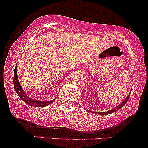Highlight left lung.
I'll list each match as a JSON object with an SVG mask.
<instances>
[{"instance_id": "left-lung-1", "label": "left lung", "mask_w": 148, "mask_h": 148, "mask_svg": "<svg viewBox=\"0 0 148 148\" xmlns=\"http://www.w3.org/2000/svg\"><path fill=\"white\" fill-rule=\"evenodd\" d=\"M130 94H129V95L127 97L126 99L124 100L123 101H122V103H120V104L118 105V106H117L116 107H115V108H113V109L110 110V111L102 112V113H98V112H96V113H97V114H99V115H107V114H110V113H113V112L117 111L118 110L120 109V108H121L123 106H125V103H126L127 102V101H128L129 97H130Z\"/></svg>"}]
</instances>
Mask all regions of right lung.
Listing matches in <instances>:
<instances>
[{"instance_id": "obj_1", "label": "right lung", "mask_w": 148, "mask_h": 148, "mask_svg": "<svg viewBox=\"0 0 148 148\" xmlns=\"http://www.w3.org/2000/svg\"><path fill=\"white\" fill-rule=\"evenodd\" d=\"M16 69H17V65H16L15 67L14 72V79H13V83H14V88L16 92L17 93V95L19 96V97L23 100V101L27 104L30 105L32 106H35V107H44L46 106H48L49 104H50L53 101H54V99L53 101H37V100L33 99L31 98H30L26 94L23 92V88H21V85H20L19 81H18V79L17 76V72H16Z\"/></svg>"}]
</instances>
